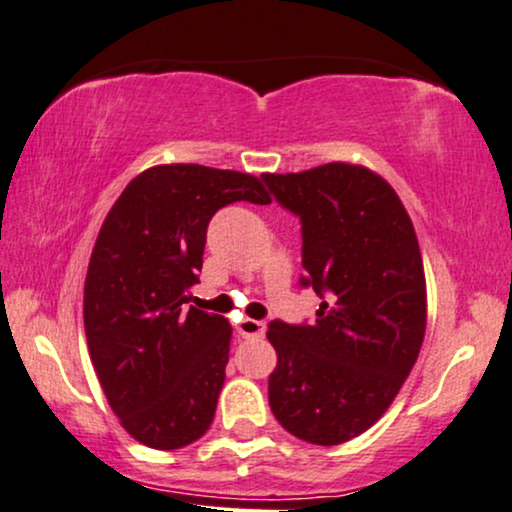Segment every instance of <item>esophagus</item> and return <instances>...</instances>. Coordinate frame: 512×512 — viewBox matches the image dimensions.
I'll use <instances>...</instances> for the list:
<instances>
[{
    "instance_id": "34e87169",
    "label": "esophagus",
    "mask_w": 512,
    "mask_h": 512,
    "mask_svg": "<svg viewBox=\"0 0 512 512\" xmlns=\"http://www.w3.org/2000/svg\"><path fill=\"white\" fill-rule=\"evenodd\" d=\"M264 331H267V323L264 321H255V319H243L238 323V333L243 338H262Z\"/></svg>"
}]
</instances>
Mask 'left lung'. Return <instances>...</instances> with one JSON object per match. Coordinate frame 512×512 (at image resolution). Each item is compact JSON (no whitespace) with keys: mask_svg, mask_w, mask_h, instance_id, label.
<instances>
[{"mask_svg":"<svg viewBox=\"0 0 512 512\" xmlns=\"http://www.w3.org/2000/svg\"><path fill=\"white\" fill-rule=\"evenodd\" d=\"M302 219L304 286L326 300L312 326L274 321L269 406L290 435L335 446L383 418L416 364L428 323L416 229L378 172L326 163L262 174Z\"/></svg>","mask_w":512,"mask_h":512,"instance_id":"obj_1","label":"left lung"}]
</instances>
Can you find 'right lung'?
Here are the masks:
<instances>
[{"label":"right lung","mask_w":512,"mask_h":512,"mask_svg":"<svg viewBox=\"0 0 512 512\" xmlns=\"http://www.w3.org/2000/svg\"><path fill=\"white\" fill-rule=\"evenodd\" d=\"M271 203L248 172L172 163L137 174L103 219L84 278V333L96 378L137 442L170 451L215 420L231 326L186 309L212 215Z\"/></svg>","instance_id":"1"}]
</instances>
